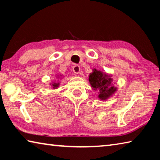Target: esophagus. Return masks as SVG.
Instances as JSON below:
<instances>
[{"instance_id": "obj_1", "label": "esophagus", "mask_w": 160, "mask_h": 160, "mask_svg": "<svg viewBox=\"0 0 160 160\" xmlns=\"http://www.w3.org/2000/svg\"><path fill=\"white\" fill-rule=\"evenodd\" d=\"M72 70H73V72H75V73L76 74H78L80 71V67L79 66H73V68H72Z\"/></svg>"}]
</instances>
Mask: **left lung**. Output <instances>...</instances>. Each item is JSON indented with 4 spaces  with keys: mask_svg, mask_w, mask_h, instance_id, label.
I'll use <instances>...</instances> for the list:
<instances>
[{
    "mask_svg": "<svg viewBox=\"0 0 160 160\" xmlns=\"http://www.w3.org/2000/svg\"><path fill=\"white\" fill-rule=\"evenodd\" d=\"M89 81L94 90L99 91V98L105 100L114 93L116 88L113 86L110 75L103 74L96 69L89 77Z\"/></svg>",
    "mask_w": 160,
    "mask_h": 160,
    "instance_id": "1",
    "label": "left lung"
}]
</instances>
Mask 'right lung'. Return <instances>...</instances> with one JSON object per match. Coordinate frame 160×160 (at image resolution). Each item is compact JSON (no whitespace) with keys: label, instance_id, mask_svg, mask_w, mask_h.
I'll return each mask as SVG.
<instances>
[{"label":"right lung","instance_id":"add662e5","mask_svg":"<svg viewBox=\"0 0 160 160\" xmlns=\"http://www.w3.org/2000/svg\"><path fill=\"white\" fill-rule=\"evenodd\" d=\"M52 86H53V88L55 89L58 86V83H53V84H52Z\"/></svg>","mask_w":160,"mask_h":160}]
</instances>
